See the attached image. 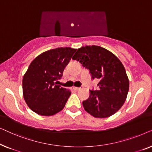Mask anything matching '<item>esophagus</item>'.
I'll return each instance as SVG.
<instances>
[{
	"instance_id": "obj_1",
	"label": "esophagus",
	"mask_w": 152,
	"mask_h": 152,
	"mask_svg": "<svg viewBox=\"0 0 152 152\" xmlns=\"http://www.w3.org/2000/svg\"><path fill=\"white\" fill-rule=\"evenodd\" d=\"M74 90L75 91H80V89H81V88H80V87H74Z\"/></svg>"
}]
</instances>
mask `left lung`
Here are the masks:
<instances>
[{
    "instance_id": "obj_1",
    "label": "left lung",
    "mask_w": 152,
    "mask_h": 152,
    "mask_svg": "<svg viewBox=\"0 0 152 152\" xmlns=\"http://www.w3.org/2000/svg\"><path fill=\"white\" fill-rule=\"evenodd\" d=\"M72 59L89 70L93 80L98 79V90H91L82 104L95 118H104L115 113L124 104L129 82L122 62L115 55L98 45H86L77 50Z\"/></svg>"
}]
</instances>
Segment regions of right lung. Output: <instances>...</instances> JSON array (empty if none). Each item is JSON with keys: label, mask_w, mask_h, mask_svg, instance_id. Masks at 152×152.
I'll use <instances>...</instances> for the list:
<instances>
[{"label": "right lung", "mask_w": 152, "mask_h": 152, "mask_svg": "<svg viewBox=\"0 0 152 152\" xmlns=\"http://www.w3.org/2000/svg\"><path fill=\"white\" fill-rule=\"evenodd\" d=\"M76 50L69 47L52 49L31 62L23 78V93L32 111L50 116L64 109L71 92L57 82Z\"/></svg>", "instance_id": "add662e5"}]
</instances>
